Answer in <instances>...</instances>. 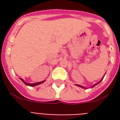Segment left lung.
Returning a JSON list of instances; mask_svg holds the SVG:
<instances>
[{
    "instance_id": "1",
    "label": "left lung",
    "mask_w": 120,
    "mask_h": 120,
    "mask_svg": "<svg viewBox=\"0 0 120 120\" xmlns=\"http://www.w3.org/2000/svg\"><path fill=\"white\" fill-rule=\"evenodd\" d=\"M103 78H104V77H103V78H102V79H101V80L100 81V82H98V83H97L95 84V85H93V86H92V87H91V88L94 87V86H96V85H97V84H98L99 83H100V82H101V81H102V80H103ZM76 85H77V86H79V87H81V88H85V87H84V86H82V85H77V84H76Z\"/></svg>"
}]
</instances>
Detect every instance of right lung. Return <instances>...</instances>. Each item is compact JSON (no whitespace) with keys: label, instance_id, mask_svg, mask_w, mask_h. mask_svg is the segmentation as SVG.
Returning a JSON list of instances; mask_svg holds the SVG:
<instances>
[{"label":"right lung","instance_id":"obj_1","mask_svg":"<svg viewBox=\"0 0 120 120\" xmlns=\"http://www.w3.org/2000/svg\"><path fill=\"white\" fill-rule=\"evenodd\" d=\"M20 80L22 81V82L24 83V84L25 85H28V86H37V85H40V84L42 83H43V82H45V80H43V81H41V82H37V83H26V82L24 81V80H23L22 79H20Z\"/></svg>","mask_w":120,"mask_h":120}]
</instances>
